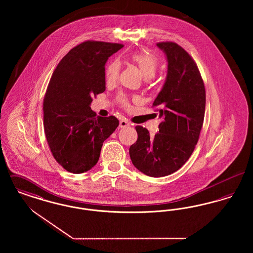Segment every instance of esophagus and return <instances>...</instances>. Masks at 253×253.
Here are the masks:
<instances>
[{
    "label": "esophagus",
    "instance_id": "obj_1",
    "mask_svg": "<svg viewBox=\"0 0 253 253\" xmlns=\"http://www.w3.org/2000/svg\"><path fill=\"white\" fill-rule=\"evenodd\" d=\"M128 126H130V122L127 121V120H124V119H122L120 121V127L121 128H125V127H128Z\"/></svg>",
    "mask_w": 253,
    "mask_h": 253
}]
</instances>
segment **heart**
I'll use <instances>...</instances> for the list:
<instances>
[{
    "mask_svg": "<svg viewBox=\"0 0 253 253\" xmlns=\"http://www.w3.org/2000/svg\"><path fill=\"white\" fill-rule=\"evenodd\" d=\"M134 64L140 69L146 79L155 77L159 68V60L157 57L149 52H134L130 57ZM121 71V63L119 60L111 61L105 71V79L108 84H112L117 81ZM118 102L122 107L127 108L129 106L128 98L123 95L118 96Z\"/></svg>",
    "mask_w": 253,
    "mask_h": 253,
    "instance_id": "1",
    "label": "heart"
}]
</instances>
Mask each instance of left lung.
<instances>
[{
    "instance_id": "left-lung-1",
    "label": "left lung",
    "mask_w": 253,
    "mask_h": 253,
    "mask_svg": "<svg viewBox=\"0 0 253 253\" xmlns=\"http://www.w3.org/2000/svg\"><path fill=\"white\" fill-rule=\"evenodd\" d=\"M157 45L168 60L165 84L153 103L162 121L153 137L146 128L136 126L137 140L129 150L133 166L152 177L176 171L192 156L206 107L204 82L192 56L172 42Z\"/></svg>"
}]
</instances>
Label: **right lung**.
I'll list each match as a JSON object with an SVG mask.
<instances>
[{"label":"right lung","instance_id":"add662e5","mask_svg":"<svg viewBox=\"0 0 253 253\" xmlns=\"http://www.w3.org/2000/svg\"><path fill=\"white\" fill-rule=\"evenodd\" d=\"M121 43L86 41L71 49L50 79L42 103L44 133L56 161L69 172L93 168L120 122L96 117L93 96L105 91V63Z\"/></svg>","mask_w":253,"mask_h":253}]
</instances>
